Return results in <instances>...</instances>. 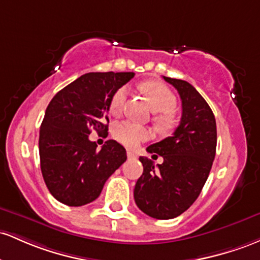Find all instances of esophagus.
Masks as SVG:
<instances>
[{"label": "esophagus", "mask_w": 260, "mask_h": 260, "mask_svg": "<svg viewBox=\"0 0 260 260\" xmlns=\"http://www.w3.org/2000/svg\"><path fill=\"white\" fill-rule=\"evenodd\" d=\"M127 157H129L130 159H138V154L133 152V151H127Z\"/></svg>", "instance_id": "obj_1"}]
</instances>
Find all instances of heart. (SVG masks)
Wrapping results in <instances>:
<instances>
[{"instance_id":"heart-1","label":"heart","mask_w":260,"mask_h":260,"mask_svg":"<svg viewBox=\"0 0 260 260\" xmlns=\"http://www.w3.org/2000/svg\"><path fill=\"white\" fill-rule=\"evenodd\" d=\"M145 92L154 112L162 113L158 116V120L162 124H168L169 119H171V113L177 107V98L174 93L167 86L158 82L146 84ZM127 94H129V89L126 86H122L119 89H116L112 99H110L112 112H120L126 103ZM114 136L121 144L129 146V147H135L141 141H145L150 138V131L141 125L135 124V122L120 121L114 126Z\"/></svg>"}]
</instances>
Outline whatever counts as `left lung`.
<instances>
[{"mask_svg":"<svg viewBox=\"0 0 260 260\" xmlns=\"http://www.w3.org/2000/svg\"><path fill=\"white\" fill-rule=\"evenodd\" d=\"M179 93L182 118L173 135L148 146L147 152L163 157H140L144 166L134 198L138 208L157 220H169L193 205L208 179L216 153V120L211 108L190 83L165 77Z\"/></svg>","mask_w":260,"mask_h":260,"instance_id":"8db88e82","label":"left lung"}]
</instances>
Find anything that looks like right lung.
Returning <instances> with one entry per match:
<instances>
[{"mask_svg":"<svg viewBox=\"0 0 260 260\" xmlns=\"http://www.w3.org/2000/svg\"><path fill=\"white\" fill-rule=\"evenodd\" d=\"M134 72H89L55 94L45 110L39 134L42 174L52 197L69 206L92 203L104 183L126 161L115 140L101 150L89 141L91 130L108 131V110L116 89Z\"/></svg>","mask_w":260,"mask_h":260,"instance_id":"right-lung-1","label":"right lung"}]
</instances>
